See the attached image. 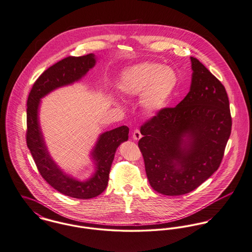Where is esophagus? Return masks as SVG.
<instances>
[{"instance_id": "obj_1", "label": "esophagus", "mask_w": 252, "mask_h": 252, "mask_svg": "<svg viewBox=\"0 0 252 252\" xmlns=\"http://www.w3.org/2000/svg\"><path fill=\"white\" fill-rule=\"evenodd\" d=\"M141 137H142V134H141L140 130L136 128L135 130L133 131V133H132V138H133L134 140H139Z\"/></svg>"}]
</instances>
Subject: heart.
<instances>
[{
	"label": "heart",
	"instance_id": "1",
	"mask_svg": "<svg viewBox=\"0 0 252 252\" xmlns=\"http://www.w3.org/2000/svg\"><path fill=\"white\" fill-rule=\"evenodd\" d=\"M178 82L176 72L156 62H144L125 70L118 79L119 91L126 97L142 94V106L157 111L166 106Z\"/></svg>",
	"mask_w": 252,
	"mask_h": 252
}]
</instances>
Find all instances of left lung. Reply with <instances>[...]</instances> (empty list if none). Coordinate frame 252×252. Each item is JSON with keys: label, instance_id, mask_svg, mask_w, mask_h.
<instances>
[{"label": "left lung", "instance_id": "1", "mask_svg": "<svg viewBox=\"0 0 252 252\" xmlns=\"http://www.w3.org/2000/svg\"><path fill=\"white\" fill-rule=\"evenodd\" d=\"M190 91L176 106L160 109L141 126L138 147L154 190L188 194L219 169L231 133L224 86L191 57Z\"/></svg>", "mask_w": 252, "mask_h": 252}]
</instances>
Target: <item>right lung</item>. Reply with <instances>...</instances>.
<instances>
[{"label":"right lung","instance_id":"right-lung-1","mask_svg":"<svg viewBox=\"0 0 252 252\" xmlns=\"http://www.w3.org/2000/svg\"><path fill=\"white\" fill-rule=\"evenodd\" d=\"M95 55L68 57L48 68L39 77L27 101V145L42 177L58 192L75 198L88 199L101 194L107 184L117 148L128 139V127L119 126L98 137L92 157L96 161V173L86 181L64 174L54 162L46 148L38 121L40 98L58 87L78 81L94 67Z\"/></svg>","mask_w":252,"mask_h":252}]
</instances>
